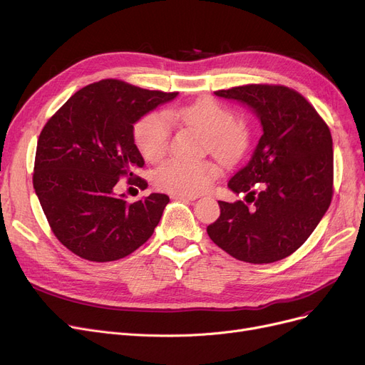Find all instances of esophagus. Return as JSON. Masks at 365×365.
<instances>
[{
	"label": "esophagus",
	"instance_id": "obj_1",
	"mask_svg": "<svg viewBox=\"0 0 365 365\" xmlns=\"http://www.w3.org/2000/svg\"><path fill=\"white\" fill-rule=\"evenodd\" d=\"M171 198L179 200V201H194V200H197L195 195H185V194H173Z\"/></svg>",
	"mask_w": 365,
	"mask_h": 365
}]
</instances>
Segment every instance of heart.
I'll return each instance as SVG.
<instances>
[{"label":"heart","instance_id":"obj_1","mask_svg":"<svg viewBox=\"0 0 365 365\" xmlns=\"http://www.w3.org/2000/svg\"><path fill=\"white\" fill-rule=\"evenodd\" d=\"M182 123L202 134L204 149L223 163L238 161L250 143V131L242 121L234 120V112L215 99L173 106L150 112L134 125V142L146 161L161 160L168 149L171 125ZM219 175L217 167L208 160L185 161L171 158L153 173V183L173 194L194 195L205 190Z\"/></svg>","mask_w":365,"mask_h":365}]
</instances>
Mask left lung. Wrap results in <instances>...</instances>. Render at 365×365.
<instances>
[{
    "mask_svg": "<svg viewBox=\"0 0 365 365\" xmlns=\"http://www.w3.org/2000/svg\"><path fill=\"white\" fill-rule=\"evenodd\" d=\"M215 94L250 106L263 134L252 160L227 183L235 194H247V204L219 201L220 216L207 226V234L242 262L262 264L285 259L309 238L330 207V128L290 87L247 84Z\"/></svg>",
    "mask_w": 365,
    "mask_h": 365,
    "instance_id": "obj_1",
    "label": "left lung"
}]
</instances>
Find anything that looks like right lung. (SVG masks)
<instances>
[{
  "mask_svg": "<svg viewBox=\"0 0 365 365\" xmlns=\"http://www.w3.org/2000/svg\"><path fill=\"white\" fill-rule=\"evenodd\" d=\"M178 96L145 90L121 80L93 83L65 102L46 123L36 143L34 189L54 237L90 262H113L143 245L170 198L150 194L127 202L115 185L145 161L134 145L133 124Z\"/></svg>",
  "mask_w": 365,
  "mask_h": 365,
  "instance_id": "right-lung-1",
  "label": "right lung"
}]
</instances>
